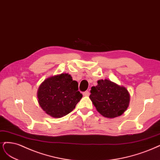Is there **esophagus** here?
I'll return each mask as SVG.
<instances>
[{
    "label": "esophagus",
    "instance_id": "obj_1",
    "mask_svg": "<svg viewBox=\"0 0 160 160\" xmlns=\"http://www.w3.org/2000/svg\"><path fill=\"white\" fill-rule=\"evenodd\" d=\"M83 95L85 96H88L90 95V92L89 91H86L83 92Z\"/></svg>",
    "mask_w": 160,
    "mask_h": 160
}]
</instances>
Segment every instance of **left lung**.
<instances>
[{
    "label": "left lung",
    "instance_id": "1",
    "mask_svg": "<svg viewBox=\"0 0 160 160\" xmlns=\"http://www.w3.org/2000/svg\"><path fill=\"white\" fill-rule=\"evenodd\" d=\"M90 92L89 98L97 111L108 118L121 116L130 104V95L126 88L108 79L98 80Z\"/></svg>",
    "mask_w": 160,
    "mask_h": 160
}]
</instances>
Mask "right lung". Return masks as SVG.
<instances>
[{
  "instance_id": "right-lung-1",
  "label": "right lung",
  "mask_w": 160,
  "mask_h": 160,
  "mask_svg": "<svg viewBox=\"0 0 160 160\" xmlns=\"http://www.w3.org/2000/svg\"><path fill=\"white\" fill-rule=\"evenodd\" d=\"M38 102L46 114L62 118L72 111L82 98L78 82L68 74L49 77L40 84L37 92Z\"/></svg>"
}]
</instances>
